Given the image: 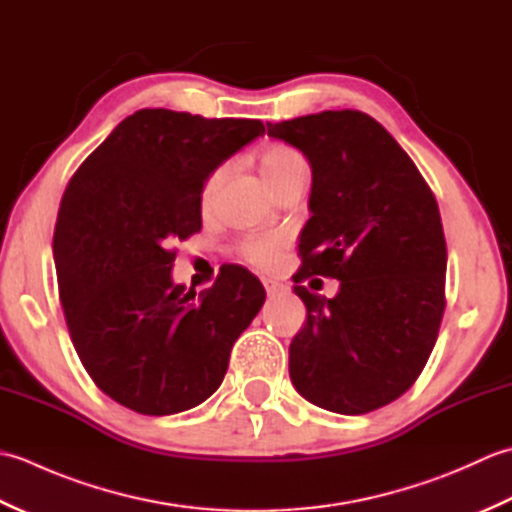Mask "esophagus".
<instances>
[{
    "label": "esophagus",
    "instance_id": "obj_1",
    "mask_svg": "<svg viewBox=\"0 0 512 512\" xmlns=\"http://www.w3.org/2000/svg\"><path fill=\"white\" fill-rule=\"evenodd\" d=\"M264 288H266V292H268V297L284 295V292L288 290L284 284H279V281H273V279H264Z\"/></svg>",
    "mask_w": 512,
    "mask_h": 512
}]
</instances>
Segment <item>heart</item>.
Masks as SVG:
<instances>
[{
  "instance_id": "1",
  "label": "heart",
  "mask_w": 512,
  "mask_h": 512,
  "mask_svg": "<svg viewBox=\"0 0 512 512\" xmlns=\"http://www.w3.org/2000/svg\"><path fill=\"white\" fill-rule=\"evenodd\" d=\"M257 167H259V173H262L264 182L268 184V189L275 191L281 182L292 176V173L306 169V160L301 158L297 149H292L288 145H268L259 151ZM222 178H224V171L217 169L215 173H211L209 180H206L202 189L204 206L211 204ZM281 246H284V242H281L279 237H250L246 242H242V246H239V253H242V257L248 264H253L257 268H270L277 262Z\"/></svg>"
}]
</instances>
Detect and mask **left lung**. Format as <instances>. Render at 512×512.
Returning <instances> with one entry per match:
<instances>
[{"label": "left lung", "instance_id": "left-lung-1", "mask_svg": "<svg viewBox=\"0 0 512 512\" xmlns=\"http://www.w3.org/2000/svg\"><path fill=\"white\" fill-rule=\"evenodd\" d=\"M266 127L312 169L297 281H341L332 299L295 286L308 319L290 343L292 385L343 416L385 407L416 383L438 339L447 275L438 202L407 151L363 112Z\"/></svg>", "mask_w": 512, "mask_h": 512}]
</instances>
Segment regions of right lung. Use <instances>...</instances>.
<instances>
[{
    "label": "right lung",
    "instance_id": "1",
    "mask_svg": "<svg viewBox=\"0 0 512 512\" xmlns=\"http://www.w3.org/2000/svg\"><path fill=\"white\" fill-rule=\"evenodd\" d=\"M262 121L138 110L85 158L63 193L52 253L74 350L101 391L145 416L198 407L266 290L226 268L195 295L173 284V242L202 228V189Z\"/></svg>",
    "mask_w": 512,
    "mask_h": 512
}]
</instances>
